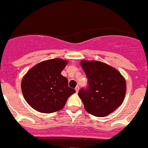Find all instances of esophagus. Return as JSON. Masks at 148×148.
I'll list each match as a JSON object with an SVG mask.
<instances>
[{"label": "esophagus", "instance_id": "esophagus-1", "mask_svg": "<svg viewBox=\"0 0 148 148\" xmlns=\"http://www.w3.org/2000/svg\"><path fill=\"white\" fill-rule=\"evenodd\" d=\"M75 89V91H76V92H78V91H79V87H78V86H77Z\"/></svg>", "mask_w": 148, "mask_h": 148}]
</instances>
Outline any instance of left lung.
I'll return each mask as SVG.
<instances>
[{"instance_id": "1", "label": "left lung", "mask_w": 148, "mask_h": 148, "mask_svg": "<svg viewBox=\"0 0 148 148\" xmlns=\"http://www.w3.org/2000/svg\"><path fill=\"white\" fill-rule=\"evenodd\" d=\"M88 79L87 89L82 88L78 95L90 114L104 117L122 104L126 93V82L118 70L99 61H81Z\"/></svg>"}]
</instances>
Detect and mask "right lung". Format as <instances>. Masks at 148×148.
I'll use <instances>...</instances> for the list:
<instances>
[{
	"mask_svg": "<svg viewBox=\"0 0 148 148\" xmlns=\"http://www.w3.org/2000/svg\"><path fill=\"white\" fill-rule=\"evenodd\" d=\"M66 60L54 58L39 63L31 68L21 82L27 102L35 110L50 113L64 108L66 100L75 90L68 87V80L61 75Z\"/></svg>",
	"mask_w": 148,
	"mask_h": 148,
	"instance_id": "right-lung-1",
	"label": "right lung"
}]
</instances>
